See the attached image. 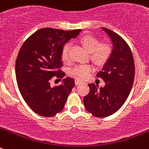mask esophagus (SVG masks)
Returning <instances> with one entry per match:
<instances>
[{
    "label": "esophagus",
    "mask_w": 149,
    "mask_h": 149,
    "mask_svg": "<svg viewBox=\"0 0 149 149\" xmlns=\"http://www.w3.org/2000/svg\"><path fill=\"white\" fill-rule=\"evenodd\" d=\"M74 83H75V85H79V84H81V81H78V80H75Z\"/></svg>",
    "instance_id": "esophagus-1"
}]
</instances>
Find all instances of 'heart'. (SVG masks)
<instances>
[{
  "label": "heart",
  "mask_w": 149,
  "mask_h": 149,
  "mask_svg": "<svg viewBox=\"0 0 149 149\" xmlns=\"http://www.w3.org/2000/svg\"><path fill=\"white\" fill-rule=\"evenodd\" d=\"M80 42L90 53V59L97 65H103L107 62L111 55L112 48L108 43H100L99 40L93 36L85 35L81 38ZM69 47L65 45L62 51V60L65 63L70 61L68 54ZM94 68L90 65H81L75 66L70 71V75L79 81L87 78Z\"/></svg>",
  "instance_id": "obj_1"
}]
</instances>
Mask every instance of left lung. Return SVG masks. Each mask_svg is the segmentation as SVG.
<instances>
[{
    "instance_id": "8db88e82",
    "label": "left lung",
    "mask_w": 149,
    "mask_h": 149,
    "mask_svg": "<svg viewBox=\"0 0 149 149\" xmlns=\"http://www.w3.org/2000/svg\"><path fill=\"white\" fill-rule=\"evenodd\" d=\"M102 30L113 45L110 58L97 74L105 86L98 89L95 84H89V93L84 98L86 110L101 118L115 113L121 108L130 94L135 74L134 57L127 42L113 31L105 27Z\"/></svg>"
}]
</instances>
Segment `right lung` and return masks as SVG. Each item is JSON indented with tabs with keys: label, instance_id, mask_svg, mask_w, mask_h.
<instances>
[{
	"label": "right lung",
	"instance_id": "right-lung-1",
	"mask_svg": "<svg viewBox=\"0 0 149 149\" xmlns=\"http://www.w3.org/2000/svg\"><path fill=\"white\" fill-rule=\"evenodd\" d=\"M81 31L40 29L21 47L15 62L17 84L22 98L36 113L51 117L63 110L74 80L64 78L63 84L54 87L50 81L54 76L60 80L65 77L60 70L63 45Z\"/></svg>",
	"mask_w": 149,
	"mask_h": 149
}]
</instances>
